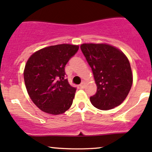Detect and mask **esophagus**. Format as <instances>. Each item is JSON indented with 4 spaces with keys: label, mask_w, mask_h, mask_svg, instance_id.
<instances>
[{
    "label": "esophagus",
    "mask_w": 152,
    "mask_h": 152,
    "mask_svg": "<svg viewBox=\"0 0 152 152\" xmlns=\"http://www.w3.org/2000/svg\"><path fill=\"white\" fill-rule=\"evenodd\" d=\"M84 86H85V83H84V81H82L81 83V84H80V87H81V88H83V87H84Z\"/></svg>",
    "instance_id": "esophagus-1"
}]
</instances>
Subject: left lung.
Masks as SVG:
<instances>
[{
  "label": "left lung",
  "instance_id": "obj_1",
  "mask_svg": "<svg viewBox=\"0 0 152 152\" xmlns=\"http://www.w3.org/2000/svg\"><path fill=\"white\" fill-rule=\"evenodd\" d=\"M81 49L91 68L97 86L96 93L90 97L91 104L101 110L120 105L133 82L127 57L118 48L103 43H83Z\"/></svg>",
  "mask_w": 152,
  "mask_h": 152
}]
</instances>
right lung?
Returning <instances> with one entry per match:
<instances>
[{
    "label": "right lung",
    "mask_w": 152,
    "mask_h": 152,
    "mask_svg": "<svg viewBox=\"0 0 152 152\" xmlns=\"http://www.w3.org/2000/svg\"><path fill=\"white\" fill-rule=\"evenodd\" d=\"M78 46H50L31 55L24 69L28 94L41 111L61 114L72 105L76 88L66 78L65 66L77 53Z\"/></svg>",
    "instance_id": "right-lung-1"
}]
</instances>
